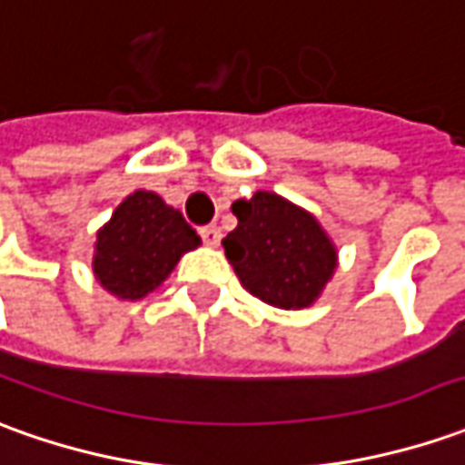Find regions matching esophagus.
Masks as SVG:
<instances>
[{
	"label": "esophagus",
	"mask_w": 465,
	"mask_h": 465,
	"mask_svg": "<svg viewBox=\"0 0 465 465\" xmlns=\"http://www.w3.org/2000/svg\"><path fill=\"white\" fill-rule=\"evenodd\" d=\"M201 239L206 246H219L221 244V229L219 226H203L201 229Z\"/></svg>",
	"instance_id": "1"
}]
</instances>
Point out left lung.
<instances>
[{
    "label": "left lung",
    "mask_w": 465,
    "mask_h": 465,
    "mask_svg": "<svg viewBox=\"0 0 465 465\" xmlns=\"http://www.w3.org/2000/svg\"><path fill=\"white\" fill-rule=\"evenodd\" d=\"M232 211L239 223L223 249L242 285L274 308L312 305L339 264V252L318 219L270 191L236 201Z\"/></svg>",
    "instance_id": "obj_1"
}]
</instances>
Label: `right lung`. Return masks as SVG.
I'll return each mask as SVG.
<instances>
[{"label": "right lung", "mask_w": 465, "mask_h": 465, "mask_svg": "<svg viewBox=\"0 0 465 465\" xmlns=\"http://www.w3.org/2000/svg\"><path fill=\"white\" fill-rule=\"evenodd\" d=\"M201 244L183 213L153 191H134L96 233L94 274L106 292L140 300L167 280L178 259Z\"/></svg>", "instance_id": "right-lung-1"}]
</instances>
